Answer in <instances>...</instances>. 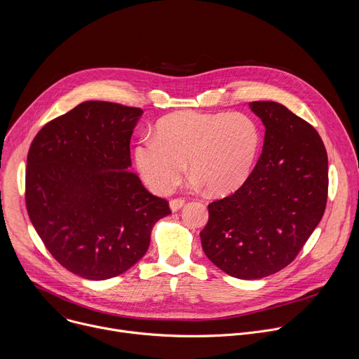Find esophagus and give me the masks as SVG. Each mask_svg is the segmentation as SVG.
<instances>
[{
	"label": "esophagus",
	"instance_id": "1",
	"mask_svg": "<svg viewBox=\"0 0 359 359\" xmlns=\"http://www.w3.org/2000/svg\"><path fill=\"white\" fill-rule=\"evenodd\" d=\"M184 201H186L184 198H173V200H170V203H169L170 210H172V212H177V210H180V209L183 208Z\"/></svg>",
	"mask_w": 359,
	"mask_h": 359
}]
</instances>
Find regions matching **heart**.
<instances>
[{"mask_svg": "<svg viewBox=\"0 0 359 359\" xmlns=\"http://www.w3.org/2000/svg\"><path fill=\"white\" fill-rule=\"evenodd\" d=\"M260 146L262 130L245 115L186 111L165 116L153 137L137 140L133 161L156 194L173 190L186 162L196 184H206L213 194H227L248 179Z\"/></svg>", "mask_w": 359, "mask_h": 359, "instance_id": "obj_1", "label": "heart"}]
</instances>
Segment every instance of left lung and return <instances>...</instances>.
<instances>
[{"instance_id":"obj_1","label":"left lung","mask_w":359,"mask_h":359,"mask_svg":"<svg viewBox=\"0 0 359 359\" xmlns=\"http://www.w3.org/2000/svg\"><path fill=\"white\" fill-rule=\"evenodd\" d=\"M248 107L266 128L263 153L237 191L209 204L200 240L226 274L259 280L287 267L321 222L328 158L318 132L284 105Z\"/></svg>"}]
</instances>
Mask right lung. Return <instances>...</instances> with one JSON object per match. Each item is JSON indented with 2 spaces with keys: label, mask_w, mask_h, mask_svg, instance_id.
<instances>
[{
  "label": "right lung",
  "mask_w": 359,
  "mask_h": 359,
  "mask_svg": "<svg viewBox=\"0 0 359 359\" xmlns=\"http://www.w3.org/2000/svg\"><path fill=\"white\" fill-rule=\"evenodd\" d=\"M139 108L82 102L34 137L25 175L28 216L53 257L86 280L116 277L146 254L170 215L130 172Z\"/></svg>",
  "instance_id": "add662e5"
}]
</instances>
